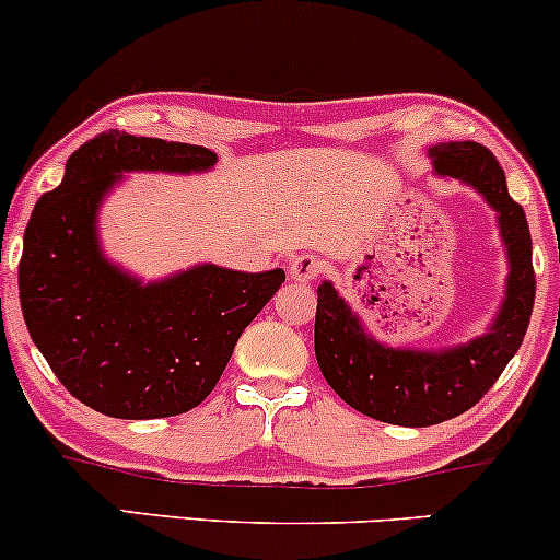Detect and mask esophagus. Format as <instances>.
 Returning <instances> with one entry per match:
<instances>
[{
    "label": "esophagus",
    "mask_w": 560,
    "mask_h": 560,
    "mask_svg": "<svg viewBox=\"0 0 560 560\" xmlns=\"http://www.w3.org/2000/svg\"><path fill=\"white\" fill-rule=\"evenodd\" d=\"M320 273V258L318 255H298L292 262H289V279L300 281H313Z\"/></svg>",
    "instance_id": "34e87169"
}]
</instances>
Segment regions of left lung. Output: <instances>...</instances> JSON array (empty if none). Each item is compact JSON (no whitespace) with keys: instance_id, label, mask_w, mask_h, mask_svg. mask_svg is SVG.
Wrapping results in <instances>:
<instances>
[{"instance_id":"1","label":"left lung","mask_w":560,"mask_h":560,"mask_svg":"<svg viewBox=\"0 0 560 560\" xmlns=\"http://www.w3.org/2000/svg\"><path fill=\"white\" fill-rule=\"evenodd\" d=\"M436 176L474 186L498 215L508 279L485 334L440 350L389 347L363 326L331 281L318 287L316 358L329 387L350 408L397 427H432L474 408L516 355L535 305L532 236L524 208L508 195L505 173L477 141L429 147Z\"/></svg>"}]
</instances>
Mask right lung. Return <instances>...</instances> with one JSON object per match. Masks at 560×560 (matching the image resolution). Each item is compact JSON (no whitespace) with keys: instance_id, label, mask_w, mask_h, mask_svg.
<instances>
[{"instance_id":"add662e5","label":"right lung","mask_w":560,"mask_h":560,"mask_svg":"<svg viewBox=\"0 0 560 560\" xmlns=\"http://www.w3.org/2000/svg\"><path fill=\"white\" fill-rule=\"evenodd\" d=\"M215 152L107 131L81 144L57 189L36 202L18 268L31 339L75 400L113 419H165L197 408L236 339L284 271L244 273L202 262L141 281L107 258L100 208L124 173H205Z\"/></svg>"}]
</instances>
